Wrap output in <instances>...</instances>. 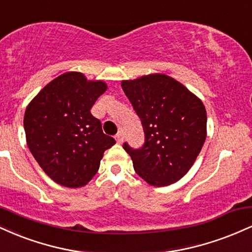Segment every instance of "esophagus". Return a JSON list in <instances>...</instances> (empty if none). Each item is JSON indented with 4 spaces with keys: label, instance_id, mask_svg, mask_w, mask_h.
<instances>
[{
    "label": "esophagus",
    "instance_id": "1",
    "mask_svg": "<svg viewBox=\"0 0 252 252\" xmlns=\"http://www.w3.org/2000/svg\"><path fill=\"white\" fill-rule=\"evenodd\" d=\"M115 138H116V141H117L118 143H122L123 140H124V134H123V131H118L117 134H116V136H115Z\"/></svg>",
    "mask_w": 252,
    "mask_h": 252
}]
</instances>
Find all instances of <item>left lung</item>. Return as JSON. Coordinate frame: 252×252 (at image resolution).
Instances as JSON below:
<instances>
[{"label":"left lung","mask_w":252,"mask_h":252,"mask_svg":"<svg viewBox=\"0 0 252 252\" xmlns=\"http://www.w3.org/2000/svg\"><path fill=\"white\" fill-rule=\"evenodd\" d=\"M122 89L144 131L141 148L123 143L135 172L158 187L180 180L193 166L206 138L204 104L164 74L124 80Z\"/></svg>","instance_id":"8db88e82"}]
</instances>
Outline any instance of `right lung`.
Instances as JSON below:
<instances>
[{
  "label": "right lung",
  "mask_w": 252,
  "mask_h": 252,
  "mask_svg": "<svg viewBox=\"0 0 252 252\" xmlns=\"http://www.w3.org/2000/svg\"><path fill=\"white\" fill-rule=\"evenodd\" d=\"M105 90L103 82H88L82 73L67 72L47 84L26 109L28 148L57 184L71 189L88 184L104 152L116 143L90 111Z\"/></svg>",
  "instance_id": "add662e5"
}]
</instances>
